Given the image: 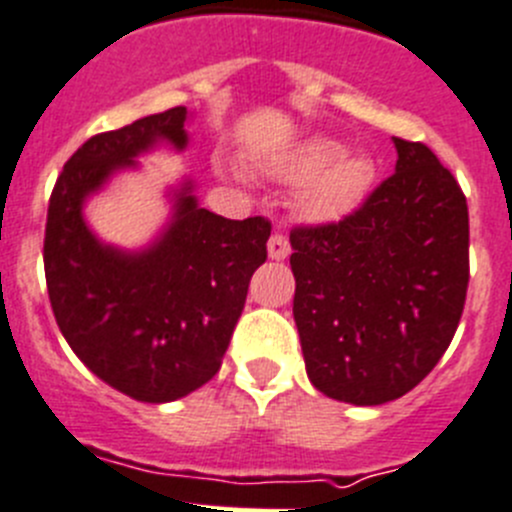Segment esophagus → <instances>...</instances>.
<instances>
[{
    "label": "esophagus",
    "mask_w": 512,
    "mask_h": 512,
    "mask_svg": "<svg viewBox=\"0 0 512 512\" xmlns=\"http://www.w3.org/2000/svg\"><path fill=\"white\" fill-rule=\"evenodd\" d=\"M267 255L272 260H285L290 255V242L285 234H272L270 242H267Z\"/></svg>",
    "instance_id": "34e87169"
}]
</instances>
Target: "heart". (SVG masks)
<instances>
[{"instance_id": "obj_1", "label": "heart", "mask_w": 512, "mask_h": 512, "mask_svg": "<svg viewBox=\"0 0 512 512\" xmlns=\"http://www.w3.org/2000/svg\"><path fill=\"white\" fill-rule=\"evenodd\" d=\"M343 156L346 148L336 141L310 138L275 169V174L288 181H308L300 197L308 217H338L346 209L356 207L374 181L371 161Z\"/></svg>"}]
</instances>
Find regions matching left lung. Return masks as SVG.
<instances>
[{
	"label": "left lung",
	"instance_id": "8db88e82",
	"mask_svg": "<svg viewBox=\"0 0 512 512\" xmlns=\"http://www.w3.org/2000/svg\"><path fill=\"white\" fill-rule=\"evenodd\" d=\"M396 171L341 222L295 227L293 315L318 391L376 407L450 346L470 283V214L432 148L394 138Z\"/></svg>",
	"mask_w": 512,
	"mask_h": 512
}]
</instances>
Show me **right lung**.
<instances>
[{
    "label": "right lung",
    "mask_w": 512,
    "mask_h": 512,
    "mask_svg": "<svg viewBox=\"0 0 512 512\" xmlns=\"http://www.w3.org/2000/svg\"><path fill=\"white\" fill-rule=\"evenodd\" d=\"M189 111L176 105L88 138L57 176L47 207L45 278L52 313L75 356L98 379L148 404L174 401L222 366L252 272L267 260L265 217L224 219L184 181L174 217L141 252L105 245L83 204L159 141L186 146Z\"/></svg>",
    "instance_id": "add662e5"
}]
</instances>
